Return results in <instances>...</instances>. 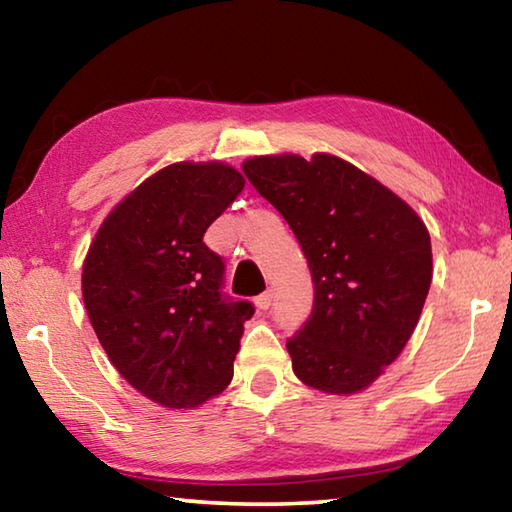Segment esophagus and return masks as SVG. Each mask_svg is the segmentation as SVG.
I'll return each mask as SVG.
<instances>
[{
    "label": "esophagus",
    "instance_id": "34e87169",
    "mask_svg": "<svg viewBox=\"0 0 512 512\" xmlns=\"http://www.w3.org/2000/svg\"><path fill=\"white\" fill-rule=\"evenodd\" d=\"M271 302H273V293L271 291H266V293H262V296L255 298V305H257L259 311H266L268 307H271Z\"/></svg>",
    "mask_w": 512,
    "mask_h": 512
}]
</instances>
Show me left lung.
Instances as JSON below:
<instances>
[{"label": "left lung", "mask_w": 512, "mask_h": 512, "mask_svg": "<svg viewBox=\"0 0 512 512\" xmlns=\"http://www.w3.org/2000/svg\"><path fill=\"white\" fill-rule=\"evenodd\" d=\"M250 183L307 257L314 309L287 341L296 377L332 395L368 388L400 357L431 284V239L409 203L336 155H259Z\"/></svg>", "instance_id": "obj_1"}]
</instances>
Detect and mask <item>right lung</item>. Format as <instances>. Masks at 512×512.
Returning <instances> with one entry per match:
<instances>
[{"instance_id":"1","label":"right lung","mask_w":512,"mask_h":512,"mask_svg":"<svg viewBox=\"0 0 512 512\" xmlns=\"http://www.w3.org/2000/svg\"><path fill=\"white\" fill-rule=\"evenodd\" d=\"M246 180L223 162H176L117 203L83 262V302L112 366L167 409L225 391L248 300L223 296V259L203 244Z\"/></svg>"}]
</instances>
